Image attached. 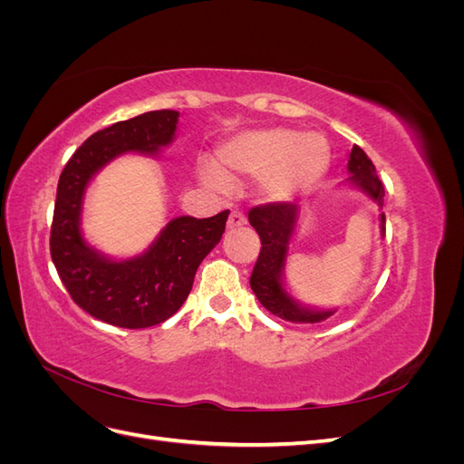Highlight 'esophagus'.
<instances>
[{"mask_svg": "<svg viewBox=\"0 0 464 464\" xmlns=\"http://www.w3.org/2000/svg\"><path fill=\"white\" fill-rule=\"evenodd\" d=\"M246 222H247V218L244 213H240V210H232L228 217V228H240Z\"/></svg>", "mask_w": 464, "mask_h": 464, "instance_id": "obj_1", "label": "esophagus"}]
</instances>
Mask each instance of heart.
I'll list each match as a JSON object with an SVG mask.
<instances>
[{
	"instance_id": "obj_1",
	"label": "heart",
	"mask_w": 464,
	"mask_h": 464,
	"mask_svg": "<svg viewBox=\"0 0 464 464\" xmlns=\"http://www.w3.org/2000/svg\"><path fill=\"white\" fill-rule=\"evenodd\" d=\"M331 164L327 139L294 133L286 128H257L232 135L217 149V166H203L201 178L215 189L228 179L257 176V189L266 201L285 203L312 191Z\"/></svg>"
}]
</instances>
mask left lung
Masks as SVG:
<instances>
[{
  "label": "left lung",
  "mask_w": 464,
  "mask_h": 464,
  "mask_svg": "<svg viewBox=\"0 0 464 464\" xmlns=\"http://www.w3.org/2000/svg\"><path fill=\"white\" fill-rule=\"evenodd\" d=\"M348 172L350 184L366 193L379 208H383V184L377 178L373 162L358 145H354L353 150H350ZM300 208L302 207L298 203L285 201L259 205L249 210V224L257 230L261 237V251L256 261L254 273H251L249 285L265 310H269L276 317L292 323H319L331 317L336 310L323 312L300 305L283 285L288 246L294 230H296ZM382 234H385V213H382Z\"/></svg>",
  "instance_id": "left-lung-1"
}]
</instances>
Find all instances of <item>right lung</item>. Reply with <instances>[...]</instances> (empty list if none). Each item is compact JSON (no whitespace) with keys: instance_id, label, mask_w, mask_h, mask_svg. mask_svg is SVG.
I'll list each match as a JSON object with an SVG mask.
<instances>
[{"instance_id":"obj_1","label":"right lung","mask_w":464,"mask_h":464,"mask_svg":"<svg viewBox=\"0 0 464 464\" xmlns=\"http://www.w3.org/2000/svg\"><path fill=\"white\" fill-rule=\"evenodd\" d=\"M179 111L154 110L96 131L65 164L58 181L50 254L69 296L92 317L123 329H145L172 317L189 296L195 271L222 237L230 210L178 217L145 254L116 261L91 247L81 210L92 176L123 152L157 154L172 143Z\"/></svg>"}]
</instances>
